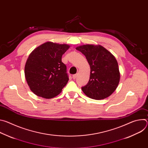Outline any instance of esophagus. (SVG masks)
Instances as JSON below:
<instances>
[{"label": "esophagus", "mask_w": 148, "mask_h": 148, "mask_svg": "<svg viewBox=\"0 0 148 148\" xmlns=\"http://www.w3.org/2000/svg\"><path fill=\"white\" fill-rule=\"evenodd\" d=\"M77 74H74V75H73L72 77L73 79H75L77 78Z\"/></svg>", "instance_id": "obj_1"}]
</instances>
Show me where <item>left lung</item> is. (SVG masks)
I'll return each instance as SVG.
<instances>
[{
	"label": "left lung",
	"instance_id": "obj_1",
	"mask_svg": "<svg viewBox=\"0 0 148 148\" xmlns=\"http://www.w3.org/2000/svg\"><path fill=\"white\" fill-rule=\"evenodd\" d=\"M76 49L86 56L91 69L89 81L81 88L83 92L89 98L97 100L110 96L116 89L120 80L115 57L101 45H86Z\"/></svg>",
	"mask_w": 148,
	"mask_h": 148
}]
</instances>
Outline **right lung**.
<instances>
[{
  "label": "right lung",
  "mask_w": 148,
  "mask_h": 148,
  "mask_svg": "<svg viewBox=\"0 0 148 148\" xmlns=\"http://www.w3.org/2000/svg\"><path fill=\"white\" fill-rule=\"evenodd\" d=\"M70 47L66 44L48 41L29 54L25 67V75L30 90L34 94L46 99L52 98L66 86L69 78L61 57Z\"/></svg>",
  "instance_id": "add662e5"
}]
</instances>
